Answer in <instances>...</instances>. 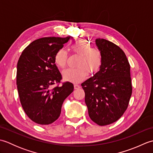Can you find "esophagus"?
<instances>
[{"label": "esophagus", "instance_id": "1", "mask_svg": "<svg viewBox=\"0 0 153 153\" xmlns=\"http://www.w3.org/2000/svg\"><path fill=\"white\" fill-rule=\"evenodd\" d=\"M80 87H81L80 85H77V84H75V85H74V89H79Z\"/></svg>", "mask_w": 153, "mask_h": 153}]
</instances>
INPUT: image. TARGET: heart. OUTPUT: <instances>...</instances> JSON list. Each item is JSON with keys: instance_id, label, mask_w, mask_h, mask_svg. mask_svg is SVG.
<instances>
[{"instance_id": "obj_1", "label": "heart", "mask_w": 153, "mask_h": 153, "mask_svg": "<svg viewBox=\"0 0 153 153\" xmlns=\"http://www.w3.org/2000/svg\"><path fill=\"white\" fill-rule=\"evenodd\" d=\"M71 50L80 56L76 68H68L62 71L63 79L71 83H79L85 79L89 73L94 75L99 71L102 64V54L99 48H91L84 40H79L71 45ZM67 53L63 48L59 49L54 56V62L58 67L66 64Z\"/></svg>"}]
</instances>
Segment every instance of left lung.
Segmentation results:
<instances>
[{"instance_id":"obj_1","label":"left lung","mask_w":153,"mask_h":153,"mask_svg":"<svg viewBox=\"0 0 153 153\" xmlns=\"http://www.w3.org/2000/svg\"><path fill=\"white\" fill-rule=\"evenodd\" d=\"M102 52V64L98 72L82 83L90 118L106 126L120 118L131 96L130 65L126 54L114 43L96 39Z\"/></svg>"}]
</instances>
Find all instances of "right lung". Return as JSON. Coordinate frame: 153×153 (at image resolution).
<instances>
[{
    "label": "right lung",
    "instance_id": "add662e5",
    "mask_svg": "<svg viewBox=\"0 0 153 153\" xmlns=\"http://www.w3.org/2000/svg\"><path fill=\"white\" fill-rule=\"evenodd\" d=\"M70 37L38 39L23 51L17 64L16 84L22 108L32 121L51 124L58 118L64 100L74 91V85L60 82L62 76L54 62L56 52Z\"/></svg>",
    "mask_w": 153,
    "mask_h": 153
}]
</instances>
